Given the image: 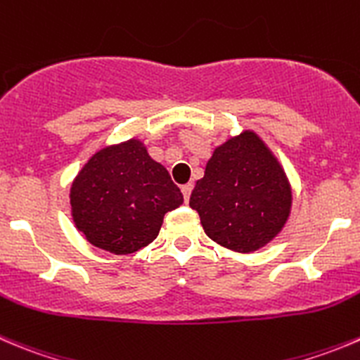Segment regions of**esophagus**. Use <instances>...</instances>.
I'll return each instance as SVG.
<instances>
[{
	"instance_id": "34e87169",
	"label": "esophagus",
	"mask_w": 360,
	"mask_h": 360,
	"mask_svg": "<svg viewBox=\"0 0 360 360\" xmlns=\"http://www.w3.org/2000/svg\"><path fill=\"white\" fill-rule=\"evenodd\" d=\"M191 190H193V184L191 183H188V184H184L183 188H181V191H183V197H184V200H190V195H191Z\"/></svg>"
}]
</instances>
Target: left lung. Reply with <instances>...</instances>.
Here are the masks:
<instances>
[{
  "instance_id": "obj_1",
  "label": "left lung",
  "mask_w": 360,
  "mask_h": 360,
  "mask_svg": "<svg viewBox=\"0 0 360 360\" xmlns=\"http://www.w3.org/2000/svg\"><path fill=\"white\" fill-rule=\"evenodd\" d=\"M190 207L214 243L251 253L281 232L290 214L292 190L262 139L243 131L214 149L191 191Z\"/></svg>"
}]
</instances>
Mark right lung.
I'll return each mask as SVG.
<instances>
[{
    "label": "right lung",
    "mask_w": 360,
    "mask_h": 360,
    "mask_svg": "<svg viewBox=\"0 0 360 360\" xmlns=\"http://www.w3.org/2000/svg\"><path fill=\"white\" fill-rule=\"evenodd\" d=\"M72 218L96 248L128 255L148 246L183 193L137 139L100 149L70 188Z\"/></svg>",
    "instance_id": "obj_1"
}]
</instances>
